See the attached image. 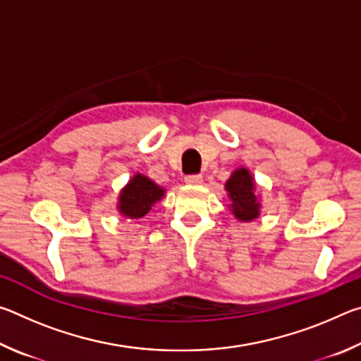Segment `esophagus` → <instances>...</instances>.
I'll list each match as a JSON object with an SVG mask.
<instances>
[{
    "instance_id": "34e87169",
    "label": "esophagus",
    "mask_w": 361,
    "mask_h": 361,
    "mask_svg": "<svg viewBox=\"0 0 361 361\" xmlns=\"http://www.w3.org/2000/svg\"><path fill=\"white\" fill-rule=\"evenodd\" d=\"M185 181L188 183V185H200V183H202V175H200V173L186 175Z\"/></svg>"
}]
</instances>
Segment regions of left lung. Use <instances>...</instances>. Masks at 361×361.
I'll return each instance as SVG.
<instances>
[{
  "label": "left lung",
  "mask_w": 361,
  "mask_h": 361,
  "mask_svg": "<svg viewBox=\"0 0 361 361\" xmlns=\"http://www.w3.org/2000/svg\"><path fill=\"white\" fill-rule=\"evenodd\" d=\"M226 191L231 199V212L237 219L247 223L259 216L261 204L255 195V181L248 169L239 167L226 181Z\"/></svg>",
  "instance_id": "obj_1"
}]
</instances>
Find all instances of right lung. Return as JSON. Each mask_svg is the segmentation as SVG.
Segmentation results:
<instances>
[{"mask_svg": "<svg viewBox=\"0 0 361 361\" xmlns=\"http://www.w3.org/2000/svg\"><path fill=\"white\" fill-rule=\"evenodd\" d=\"M164 194L166 191L148 176L137 173L121 191L118 210L129 219H142L148 215L151 207L164 197Z\"/></svg>", "mask_w": 361, "mask_h": 361, "instance_id": "1", "label": "right lung"}]
</instances>
